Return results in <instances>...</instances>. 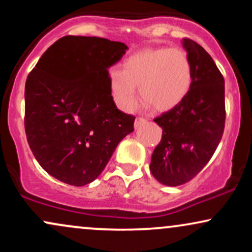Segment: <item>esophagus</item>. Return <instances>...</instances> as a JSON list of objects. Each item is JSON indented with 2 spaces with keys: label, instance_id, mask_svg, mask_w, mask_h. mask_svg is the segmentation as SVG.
<instances>
[{
  "label": "esophagus",
  "instance_id": "1",
  "mask_svg": "<svg viewBox=\"0 0 252 252\" xmlns=\"http://www.w3.org/2000/svg\"><path fill=\"white\" fill-rule=\"evenodd\" d=\"M147 123V120L143 117H137L135 121V128H138V126H143V124Z\"/></svg>",
  "mask_w": 252,
  "mask_h": 252
}]
</instances>
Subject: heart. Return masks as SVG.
<instances>
[{
  "mask_svg": "<svg viewBox=\"0 0 252 252\" xmlns=\"http://www.w3.org/2000/svg\"><path fill=\"white\" fill-rule=\"evenodd\" d=\"M109 89L117 108L131 111L140 96L158 111L178 106L189 92L193 68L189 56L179 47L146 48L124 60L122 70L109 72Z\"/></svg>",
  "mask_w": 252,
  "mask_h": 252,
  "instance_id": "1",
  "label": "heart"
}]
</instances>
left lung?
Returning a JSON list of instances; mask_svg holds the SVG:
<instances>
[{
	"instance_id": "8db88e82",
	"label": "left lung",
	"mask_w": 252,
	"mask_h": 252,
	"mask_svg": "<svg viewBox=\"0 0 252 252\" xmlns=\"http://www.w3.org/2000/svg\"><path fill=\"white\" fill-rule=\"evenodd\" d=\"M182 46L192 63V86L178 106L154 120L162 138L153 152L150 172L166 186L186 184L206 166L225 126L224 77L200 45L185 37Z\"/></svg>"
}]
</instances>
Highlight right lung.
Wrapping results in <instances>:
<instances>
[{"label":"right lung","instance_id":"right-lung-1","mask_svg":"<svg viewBox=\"0 0 252 252\" xmlns=\"http://www.w3.org/2000/svg\"><path fill=\"white\" fill-rule=\"evenodd\" d=\"M128 50L104 37L67 35L40 58L25 88V130L36 161L58 180L84 186L103 172L135 116L117 109L109 67Z\"/></svg>","mask_w":252,"mask_h":252}]
</instances>
